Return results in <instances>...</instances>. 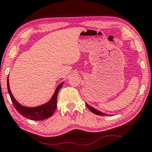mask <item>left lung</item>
I'll use <instances>...</instances> for the list:
<instances>
[{"label":"left lung","instance_id":"obj_1","mask_svg":"<svg viewBox=\"0 0 152 152\" xmlns=\"http://www.w3.org/2000/svg\"><path fill=\"white\" fill-rule=\"evenodd\" d=\"M85 104H86V106L87 107V108H88L89 110H90L91 112L94 113V114H96V115H100V116H108V114H105V113L100 112L99 110H96V109L94 108L93 107L89 105L88 104H87V103H85Z\"/></svg>","mask_w":152,"mask_h":152}]
</instances>
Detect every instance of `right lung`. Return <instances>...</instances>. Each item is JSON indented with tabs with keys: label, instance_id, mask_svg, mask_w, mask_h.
<instances>
[{
	"label": "right lung",
	"instance_id": "add662e5",
	"mask_svg": "<svg viewBox=\"0 0 152 152\" xmlns=\"http://www.w3.org/2000/svg\"><path fill=\"white\" fill-rule=\"evenodd\" d=\"M8 78H9V76H8ZM63 83L64 82H62L58 85L54 94L48 102L41 104V105L34 107H28L23 106L15 99L14 96L12 95L11 90H10L9 78H7V90L13 104L18 113H20L23 116L25 117V118L33 120V121H42V120L50 118L54 113L57 107L58 94L63 86Z\"/></svg>",
	"mask_w": 152,
	"mask_h": 152
}]
</instances>
